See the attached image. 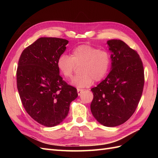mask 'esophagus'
Wrapping results in <instances>:
<instances>
[{"label": "esophagus", "mask_w": 158, "mask_h": 158, "mask_svg": "<svg viewBox=\"0 0 158 158\" xmlns=\"http://www.w3.org/2000/svg\"><path fill=\"white\" fill-rule=\"evenodd\" d=\"M83 92V89H77V93H78V95L79 96L81 95Z\"/></svg>", "instance_id": "esophagus-1"}]
</instances>
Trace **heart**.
I'll list each match as a JSON object with an SVG mask.
<instances>
[{
  "mask_svg": "<svg viewBox=\"0 0 158 158\" xmlns=\"http://www.w3.org/2000/svg\"><path fill=\"white\" fill-rule=\"evenodd\" d=\"M111 54L106 49H100L90 45H81L74 49L70 57L60 56L57 66L66 79L72 77L76 66H80L81 74L73 77L71 85L77 88L92 85L94 81H100L109 73L111 64Z\"/></svg>",
  "mask_w": 158,
  "mask_h": 158,
  "instance_id": "heart-1",
  "label": "heart"
}]
</instances>
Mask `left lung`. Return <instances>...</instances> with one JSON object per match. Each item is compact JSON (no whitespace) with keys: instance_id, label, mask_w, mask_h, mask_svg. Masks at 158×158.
<instances>
[{"instance_id":"obj_1","label":"left lung","mask_w":158,"mask_h":158,"mask_svg":"<svg viewBox=\"0 0 158 158\" xmlns=\"http://www.w3.org/2000/svg\"><path fill=\"white\" fill-rule=\"evenodd\" d=\"M111 52V68L105 80L91 89L93 116L102 125L115 127L133 115L143 90V62L137 52L117 39L107 41Z\"/></svg>"}]
</instances>
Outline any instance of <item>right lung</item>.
Returning a JSON list of instances; mask_svg holds the SVG:
<instances>
[{"label":"right lung","mask_w":158,"mask_h":158,"mask_svg":"<svg viewBox=\"0 0 158 158\" xmlns=\"http://www.w3.org/2000/svg\"><path fill=\"white\" fill-rule=\"evenodd\" d=\"M69 41L41 37L22 52L17 69V87L26 111L46 127L58 125L68 115L77 89L60 75L57 61Z\"/></svg>","instance_id":"obj_1"}]
</instances>
